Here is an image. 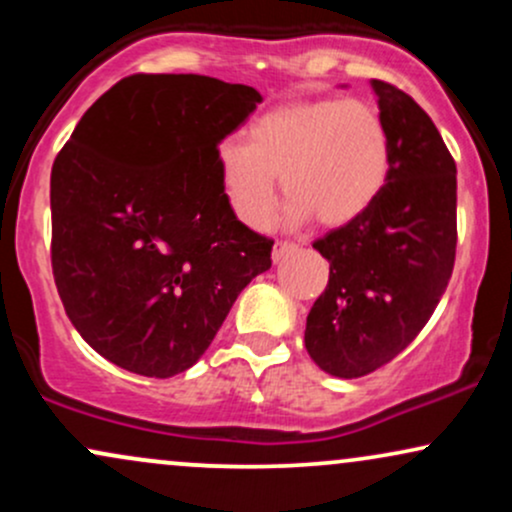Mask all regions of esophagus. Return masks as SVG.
Wrapping results in <instances>:
<instances>
[{
  "mask_svg": "<svg viewBox=\"0 0 512 512\" xmlns=\"http://www.w3.org/2000/svg\"><path fill=\"white\" fill-rule=\"evenodd\" d=\"M296 250H298L296 243H286V240H284V243H276L274 250H272V260L274 262H281V260H284V257L293 255V252H296Z\"/></svg>",
  "mask_w": 512,
  "mask_h": 512,
  "instance_id": "1",
  "label": "esophagus"
}]
</instances>
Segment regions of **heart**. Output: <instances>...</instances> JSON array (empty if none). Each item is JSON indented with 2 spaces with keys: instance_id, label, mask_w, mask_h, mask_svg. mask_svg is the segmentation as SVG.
I'll list each match as a JSON object with an SVG mask.
<instances>
[{
  "instance_id": "heart-1",
  "label": "heart",
  "mask_w": 512,
  "mask_h": 512,
  "mask_svg": "<svg viewBox=\"0 0 512 512\" xmlns=\"http://www.w3.org/2000/svg\"><path fill=\"white\" fill-rule=\"evenodd\" d=\"M390 166V132L366 98L281 103L252 122L248 142L228 139L216 151L223 197L250 228L272 219L276 178L291 197V223L317 216L322 226H346L373 207Z\"/></svg>"
}]
</instances>
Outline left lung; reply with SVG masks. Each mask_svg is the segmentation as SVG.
<instances>
[{"mask_svg":"<svg viewBox=\"0 0 512 512\" xmlns=\"http://www.w3.org/2000/svg\"><path fill=\"white\" fill-rule=\"evenodd\" d=\"M392 142L383 192L313 248L330 262L305 322V349L325 373H373L424 330L448 289L457 245V168L414 98L370 81Z\"/></svg>","mask_w":512,"mask_h":512,"instance_id":"8db88e82","label":"left lung"}]
</instances>
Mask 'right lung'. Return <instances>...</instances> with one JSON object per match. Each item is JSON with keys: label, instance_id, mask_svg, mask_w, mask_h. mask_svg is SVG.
<instances>
[{"label": "right lung", "instance_id": "add662e5", "mask_svg": "<svg viewBox=\"0 0 512 512\" xmlns=\"http://www.w3.org/2000/svg\"><path fill=\"white\" fill-rule=\"evenodd\" d=\"M262 96L199 74H134L86 110L52 163V274L84 342L170 378L195 366L274 240L223 197L216 151Z\"/></svg>", "mask_w": 512, "mask_h": 512}]
</instances>
